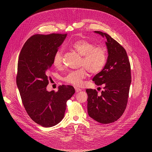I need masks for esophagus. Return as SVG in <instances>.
Listing matches in <instances>:
<instances>
[{"instance_id": "1", "label": "esophagus", "mask_w": 152, "mask_h": 152, "mask_svg": "<svg viewBox=\"0 0 152 152\" xmlns=\"http://www.w3.org/2000/svg\"><path fill=\"white\" fill-rule=\"evenodd\" d=\"M75 90L76 92H79L81 91V89L79 88H77V87H75Z\"/></svg>"}]
</instances>
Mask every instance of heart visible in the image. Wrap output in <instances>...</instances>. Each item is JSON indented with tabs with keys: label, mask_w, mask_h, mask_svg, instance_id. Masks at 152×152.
<instances>
[{
	"label": "heart",
	"mask_w": 152,
	"mask_h": 152,
	"mask_svg": "<svg viewBox=\"0 0 152 152\" xmlns=\"http://www.w3.org/2000/svg\"><path fill=\"white\" fill-rule=\"evenodd\" d=\"M72 48L81 56L82 59L79 69L69 71L63 78V80L71 85L81 86L87 76V71L92 75L101 72L107 62L108 53L102 47L86 39H80L72 44ZM63 63V52L62 50L56 51L53 58V64L56 68H60Z\"/></svg>",
	"instance_id": "obj_1"
}]
</instances>
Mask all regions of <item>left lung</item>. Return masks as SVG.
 <instances>
[{"label":"left lung","mask_w":152,"mask_h":152,"mask_svg":"<svg viewBox=\"0 0 152 152\" xmlns=\"http://www.w3.org/2000/svg\"><path fill=\"white\" fill-rule=\"evenodd\" d=\"M107 38L108 57L103 70L92 79L97 86H104L101 95L96 89H87V109L95 121L107 124L117 121L128 104L131 83L130 64L125 49L107 33L95 31Z\"/></svg>","instance_id":"left-lung-1"}]
</instances>
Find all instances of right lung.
<instances>
[{
  "instance_id": "obj_1",
  "label": "right lung",
  "mask_w": 152,
  "mask_h": 152,
  "mask_svg": "<svg viewBox=\"0 0 152 152\" xmlns=\"http://www.w3.org/2000/svg\"><path fill=\"white\" fill-rule=\"evenodd\" d=\"M66 34L34 35L24 43L19 57L16 84L23 105L31 119L45 128L61 121L66 101L75 93L70 86H60L56 92L46 89L53 56Z\"/></svg>"
}]
</instances>
